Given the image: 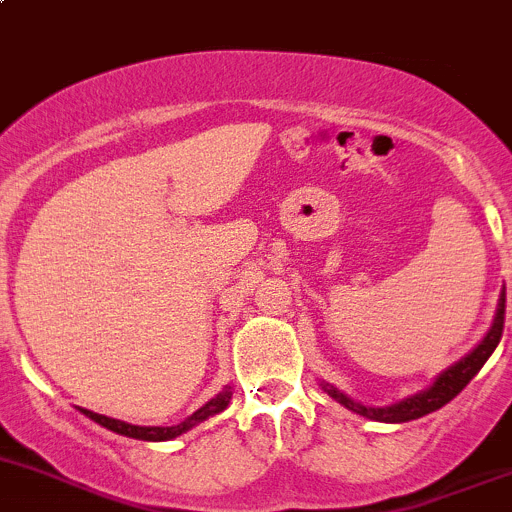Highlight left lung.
I'll use <instances>...</instances> for the list:
<instances>
[{
	"label": "left lung",
	"mask_w": 512,
	"mask_h": 512,
	"mask_svg": "<svg viewBox=\"0 0 512 512\" xmlns=\"http://www.w3.org/2000/svg\"><path fill=\"white\" fill-rule=\"evenodd\" d=\"M503 325H505V288L503 293H500V303H498V313H495V320H493V328L488 330L486 337H483L481 345H478L471 355H466L461 362H456V365L449 367V370L441 374V377L434 382V387L416 394V397L404 399V402L392 404V407H365V404L355 402V399H350L347 394H342L340 389H335L333 384H323V389L330 394V397L337 399L342 407H347L350 412L360 416H367V419L389 421V424L419 419V416L431 414L436 412V409L444 407V404H449L451 399L456 397V394L461 392V389L466 387L478 372H481V367L486 365V360L493 355L500 337H503Z\"/></svg>",
	"instance_id": "8db88e82"
}]
</instances>
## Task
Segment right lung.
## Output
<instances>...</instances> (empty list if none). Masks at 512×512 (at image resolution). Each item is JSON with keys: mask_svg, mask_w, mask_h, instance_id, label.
Masks as SVG:
<instances>
[{"mask_svg": "<svg viewBox=\"0 0 512 512\" xmlns=\"http://www.w3.org/2000/svg\"><path fill=\"white\" fill-rule=\"evenodd\" d=\"M229 399H231V387H226L224 392H219L217 397L212 399V402L204 404L202 409H197L189 419H184L182 424L177 426H133V424H125V421L120 419H110V416L88 412V409H81V412L86 414L88 419L96 421V424L105 426V429L115 431V434L120 436H130V439H140V441H167V439H175L179 434H184V431L192 429V426L199 424V421L209 419L212 414L224 412V409L229 407Z\"/></svg>", "mask_w": 512, "mask_h": 512, "instance_id": "obj_1", "label": "right lung"}]
</instances>
